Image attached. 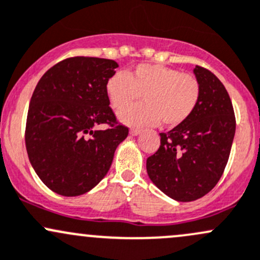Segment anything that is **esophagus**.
Segmentation results:
<instances>
[{"instance_id":"esophagus-1","label":"esophagus","mask_w":260,"mask_h":260,"mask_svg":"<svg viewBox=\"0 0 260 260\" xmlns=\"http://www.w3.org/2000/svg\"><path fill=\"white\" fill-rule=\"evenodd\" d=\"M131 136H138V135H141L142 133V131H139V129H131Z\"/></svg>"}]
</instances>
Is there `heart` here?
Returning <instances> with one entry per match:
<instances>
[{
	"instance_id": "b5f03b06",
	"label": "heart",
	"mask_w": 260,
	"mask_h": 260,
	"mask_svg": "<svg viewBox=\"0 0 260 260\" xmlns=\"http://www.w3.org/2000/svg\"><path fill=\"white\" fill-rule=\"evenodd\" d=\"M112 108L122 111L141 95L145 105L119 114L123 123L133 127H152L160 121L166 127L183 124L201 100V83L194 75L160 64H138L129 72H116L106 83Z\"/></svg>"
}]
</instances>
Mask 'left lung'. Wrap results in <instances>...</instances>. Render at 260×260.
<instances>
[{
    "instance_id": "1",
    "label": "left lung",
    "mask_w": 260,
    "mask_h": 260,
    "mask_svg": "<svg viewBox=\"0 0 260 260\" xmlns=\"http://www.w3.org/2000/svg\"><path fill=\"white\" fill-rule=\"evenodd\" d=\"M201 100L183 124L160 133V146L147 159V173L158 189L178 202L209 193L222 177L236 133L233 105L223 83L207 68L193 70Z\"/></svg>"
}]
</instances>
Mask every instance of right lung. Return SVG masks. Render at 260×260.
Returning <instances> with one entry per match:
<instances>
[{
    "instance_id": "obj_1",
    "label": "right lung",
    "mask_w": 260,
    "mask_h": 260,
    "mask_svg": "<svg viewBox=\"0 0 260 260\" xmlns=\"http://www.w3.org/2000/svg\"><path fill=\"white\" fill-rule=\"evenodd\" d=\"M118 63L97 57H71L38 81L26 122V149L40 179L57 194L76 197L107 174L128 128L109 107L106 83ZM108 124L107 130H94Z\"/></svg>"
}]
</instances>
